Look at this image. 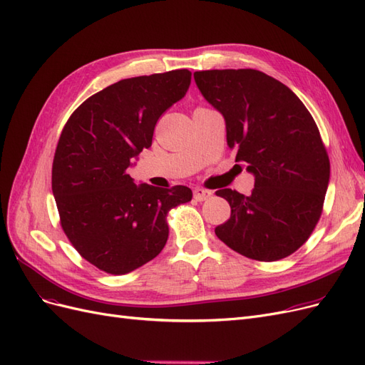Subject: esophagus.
<instances>
[{"instance_id": "obj_1", "label": "esophagus", "mask_w": 365, "mask_h": 365, "mask_svg": "<svg viewBox=\"0 0 365 365\" xmlns=\"http://www.w3.org/2000/svg\"><path fill=\"white\" fill-rule=\"evenodd\" d=\"M213 193L210 192V190H205V189H201V187H197V189H195L193 190V197L196 201H205V200H208L210 196H212Z\"/></svg>"}]
</instances>
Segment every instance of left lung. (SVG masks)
<instances>
[{
  "label": "left lung",
  "instance_id": "1",
  "mask_svg": "<svg viewBox=\"0 0 365 365\" xmlns=\"http://www.w3.org/2000/svg\"><path fill=\"white\" fill-rule=\"evenodd\" d=\"M196 86L222 114L227 145L254 176L250 196L222 189L231 207L216 236L254 260L300 248L322 216L330 163L315 121L288 86L257 70L196 71Z\"/></svg>",
  "mask_w": 365,
  "mask_h": 365
}]
</instances>
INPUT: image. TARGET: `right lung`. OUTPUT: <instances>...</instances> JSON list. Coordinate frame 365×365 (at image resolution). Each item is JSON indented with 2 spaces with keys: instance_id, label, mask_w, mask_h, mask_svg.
<instances>
[{
  "instance_id": "add662e5",
  "label": "right lung",
  "mask_w": 365,
  "mask_h": 365,
  "mask_svg": "<svg viewBox=\"0 0 365 365\" xmlns=\"http://www.w3.org/2000/svg\"><path fill=\"white\" fill-rule=\"evenodd\" d=\"M190 81L189 70L123 79L85 101L62 130L53 196L65 235L98 269L121 275L155 259L169 236L165 215L192 201L189 187L160 189L128 175Z\"/></svg>"
}]
</instances>
